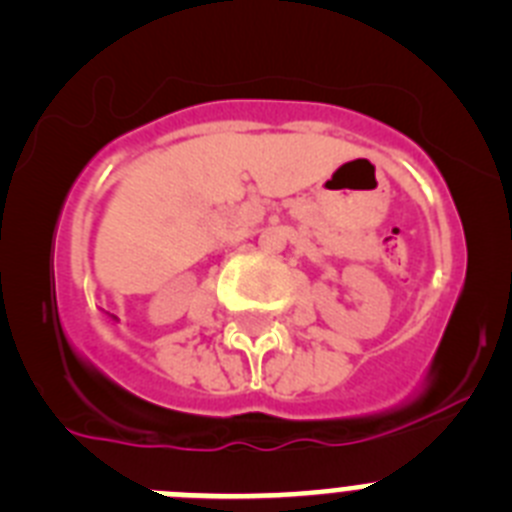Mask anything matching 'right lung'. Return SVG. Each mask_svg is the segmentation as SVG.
Wrapping results in <instances>:
<instances>
[{
    "label": "right lung",
    "mask_w": 512,
    "mask_h": 512,
    "mask_svg": "<svg viewBox=\"0 0 512 512\" xmlns=\"http://www.w3.org/2000/svg\"><path fill=\"white\" fill-rule=\"evenodd\" d=\"M112 320H117V318H112Z\"/></svg>",
    "instance_id": "right-lung-1"
}]
</instances>
